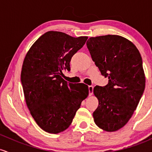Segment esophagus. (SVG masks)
<instances>
[{
	"instance_id": "34e87169",
	"label": "esophagus",
	"mask_w": 152,
	"mask_h": 152,
	"mask_svg": "<svg viewBox=\"0 0 152 152\" xmlns=\"http://www.w3.org/2000/svg\"><path fill=\"white\" fill-rule=\"evenodd\" d=\"M88 90H89V95H93V86H92V85H89L88 86Z\"/></svg>"
}]
</instances>
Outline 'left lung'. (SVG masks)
<instances>
[{
  "instance_id": "8db88e82",
  "label": "left lung",
  "mask_w": 152,
  "mask_h": 152,
  "mask_svg": "<svg viewBox=\"0 0 152 152\" xmlns=\"http://www.w3.org/2000/svg\"><path fill=\"white\" fill-rule=\"evenodd\" d=\"M92 59L108 85L96 86L93 93L98 106L95 124L108 132L116 131L130 120L145 88L140 52L131 41L118 35L90 37L87 42Z\"/></svg>"
}]
</instances>
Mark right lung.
I'll return each mask as SVG.
<instances>
[{
	"instance_id": "obj_1",
	"label": "right lung",
	"mask_w": 152,
	"mask_h": 152,
	"mask_svg": "<svg viewBox=\"0 0 152 152\" xmlns=\"http://www.w3.org/2000/svg\"><path fill=\"white\" fill-rule=\"evenodd\" d=\"M88 37L46 32L33 44L22 65L21 80L31 115L42 130L58 134L70 126L82 101L89 94L84 83H67L62 70H70L71 58Z\"/></svg>"
}]
</instances>
